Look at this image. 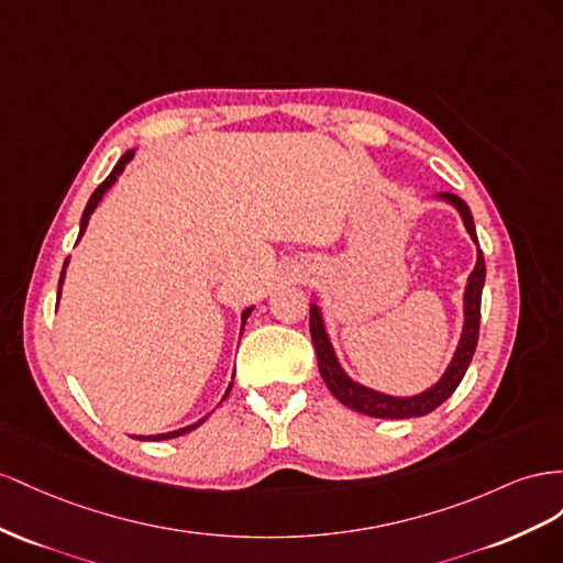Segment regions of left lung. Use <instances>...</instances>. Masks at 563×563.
Wrapping results in <instances>:
<instances>
[{
	"label": "left lung",
	"instance_id": "8db88e82",
	"mask_svg": "<svg viewBox=\"0 0 563 563\" xmlns=\"http://www.w3.org/2000/svg\"><path fill=\"white\" fill-rule=\"evenodd\" d=\"M439 198L455 207L464 221V229H467L474 243H478L474 219H472L467 202L453 196V192H441ZM484 283H486V262H484V252L478 250L476 266L467 280V287H464V325H462V336H460V344L455 349V356H453L451 365L445 367L443 377L433 384V387H429L422 394H415V396H389V394L367 389V387H363V384L353 382L342 371L340 361H336V353L330 344V336L325 332L323 316H320L318 303H311L309 330H311V340H313V349L318 356V371H320V375H323V382L328 384L332 396L351 410L371 415V417H382V420H406V417H422V415H429L431 410H437L443 400L451 398L453 391L460 387V382L472 363L476 342H478L481 292H484Z\"/></svg>",
	"mask_w": 563,
	"mask_h": 563
}]
</instances>
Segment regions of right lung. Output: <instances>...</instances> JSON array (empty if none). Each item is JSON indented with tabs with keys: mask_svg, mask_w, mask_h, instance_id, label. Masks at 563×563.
<instances>
[{
	"mask_svg": "<svg viewBox=\"0 0 563 563\" xmlns=\"http://www.w3.org/2000/svg\"><path fill=\"white\" fill-rule=\"evenodd\" d=\"M134 157V151H126L120 159H118V165L112 167V172L106 176V181L96 188L93 192H91V198H89V202H87V207H85V212H82V221H79V238H82V233L87 231V223H89V217L93 214V210L96 207H99V202H101V198H103V192L118 181V176L122 174V169H124V165L130 163V159ZM66 266H68V260H66V264H63V271H60V280H58V297H60V285H63V278H66ZM250 313H252V307L250 309H245L243 311V330H245V320L250 318ZM231 387H233V382L229 384V389H227V394H223V398L229 396V391H231ZM207 420V417H202L200 422H196V424H188V427H184V429H176V431H167V433H155V437H134V439H139V441H165V439H174V437H184V433H188V431H192L196 427H200L202 422Z\"/></svg>",
	"mask_w": 563,
	"mask_h": 563,
	"instance_id": "right-lung-1",
	"label": "right lung"
}]
</instances>
